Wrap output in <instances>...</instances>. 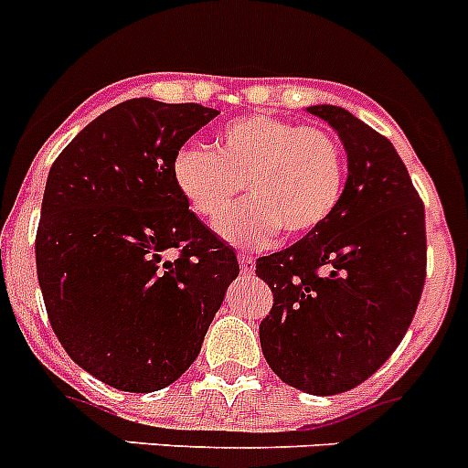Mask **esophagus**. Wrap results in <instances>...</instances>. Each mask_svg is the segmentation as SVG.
Listing matches in <instances>:
<instances>
[{"instance_id":"34e87169","label":"esophagus","mask_w":468,"mask_h":468,"mask_svg":"<svg viewBox=\"0 0 468 468\" xmlns=\"http://www.w3.org/2000/svg\"><path fill=\"white\" fill-rule=\"evenodd\" d=\"M239 267H241V274H253L255 261L250 255H239Z\"/></svg>"}]
</instances>
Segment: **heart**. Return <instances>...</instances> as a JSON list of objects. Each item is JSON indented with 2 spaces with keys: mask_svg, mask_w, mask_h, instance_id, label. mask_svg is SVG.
Wrapping results in <instances>:
<instances>
[{
  "mask_svg": "<svg viewBox=\"0 0 468 468\" xmlns=\"http://www.w3.org/2000/svg\"><path fill=\"white\" fill-rule=\"evenodd\" d=\"M173 182L191 213L218 227L241 186L250 201L222 227L229 241L255 249L313 234L334 215L346 185L341 144L319 127L274 115H243L219 130L215 151L189 144L175 154Z\"/></svg>",
  "mask_w": 468,
  "mask_h": 468,
  "instance_id": "b5f03b06",
  "label": "heart"
}]
</instances>
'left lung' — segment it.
<instances>
[{"instance_id": "obj_1", "label": "left lung", "mask_w": 468, "mask_h": 468, "mask_svg": "<svg viewBox=\"0 0 468 468\" xmlns=\"http://www.w3.org/2000/svg\"><path fill=\"white\" fill-rule=\"evenodd\" d=\"M307 113L338 132L348 182L324 225L255 262L274 298L261 346L283 383L336 395L365 383L412 324L426 282V219L388 139L338 106Z\"/></svg>"}]
</instances>
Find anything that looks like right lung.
I'll list each match as a JSON object with an SVG mask.
<instances>
[{
  "label": "right lung",
  "instance_id": "1",
  "mask_svg": "<svg viewBox=\"0 0 468 468\" xmlns=\"http://www.w3.org/2000/svg\"><path fill=\"white\" fill-rule=\"evenodd\" d=\"M215 115L130 99L91 120L47 177L35 239L47 317L73 362L118 390L177 381L239 274L173 182L175 154Z\"/></svg>",
  "mask_w": 468,
  "mask_h": 468
}]
</instances>
